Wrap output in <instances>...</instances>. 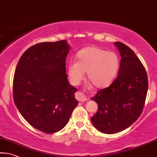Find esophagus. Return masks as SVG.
<instances>
[{
    "label": "esophagus",
    "instance_id": "34e87169",
    "mask_svg": "<svg viewBox=\"0 0 157 157\" xmlns=\"http://www.w3.org/2000/svg\"><path fill=\"white\" fill-rule=\"evenodd\" d=\"M76 98L80 102H84V101H86V98H85V96H84V94L82 93V92H80V91L77 92Z\"/></svg>",
    "mask_w": 157,
    "mask_h": 157
}]
</instances>
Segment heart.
I'll list each match as a JSON object with an SVG mask.
<instances>
[{
	"label": "heart",
	"instance_id": "heart-1",
	"mask_svg": "<svg viewBox=\"0 0 157 157\" xmlns=\"http://www.w3.org/2000/svg\"><path fill=\"white\" fill-rule=\"evenodd\" d=\"M120 66L117 54L96 46L83 48L76 54V61L68 65V74L72 84L77 85L82 80L84 72L94 86L103 88L115 78Z\"/></svg>",
	"mask_w": 157,
	"mask_h": 157
}]
</instances>
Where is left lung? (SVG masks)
Instances as JSON below:
<instances>
[{
	"mask_svg": "<svg viewBox=\"0 0 157 157\" xmlns=\"http://www.w3.org/2000/svg\"><path fill=\"white\" fill-rule=\"evenodd\" d=\"M114 44L121 56L118 75L91 98L98 108L91 120L95 128L107 134L120 132L135 122L143 112L148 89L147 75L138 57L125 44Z\"/></svg>",
	"mask_w": 157,
	"mask_h": 157,
	"instance_id": "8db88e82",
	"label": "left lung"
}]
</instances>
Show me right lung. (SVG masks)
Instances as JSON below:
<instances>
[{
    "label": "right lung",
    "instance_id": "obj_1",
    "mask_svg": "<svg viewBox=\"0 0 157 157\" xmlns=\"http://www.w3.org/2000/svg\"><path fill=\"white\" fill-rule=\"evenodd\" d=\"M66 41L40 43L22 54L13 78V98L22 117L46 133L61 130L78 105L66 74Z\"/></svg>",
    "mask_w": 157,
    "mask_h": 157
}]
</instances>
